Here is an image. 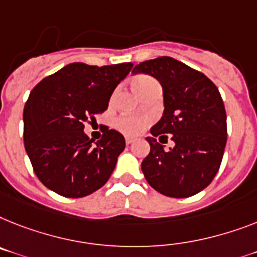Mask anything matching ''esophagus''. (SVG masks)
<instances>
[{
    "label": "esophagus",
    "instance_id": "1",
    "mask_svg": "<svg viewBox=\"0 0 257 257\" xmlns=\"http://www.w3.org/2000/svg\"><path fill=\"white\" fill-rule=\"evenodd\" d=\"M134 142H135V139H134V138L126 137V144H127V146H128V144H133Z\"/></svg>",
    "mask_w": 257,
    "mask_h": 257
}]
</instances>
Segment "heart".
I'll list each match as a JSON object with an SVG mask.
<instances>
[{
	"label": "heart",
	"mask_w": 257,
	"mask_h": 257,
	"mask_svg": "<svg viewBox=\"0 0 257 257\" xmlns=\"http://www.w3.org/2000/svg\"><path fill=\"white\" fill-rule=\"evenodd\" d=\"M150 81H152V78L148 77V76H138V77L134 78V89L138 90L141 86ZM148 122H150V119L146 116H123V118L118 119L116 124L119 127V130H122L127 135H137L147 126Z\"/></svg>",
	"instance_id": "1"
}]
</instances>
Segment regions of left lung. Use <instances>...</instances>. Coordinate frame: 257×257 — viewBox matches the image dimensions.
<instances>
[{"mask_svg":"<svg viewBox=\"0 0 257 257\" xmlns=\"http://www.w3.org/2000/svg\"><path fill=\"white\" fill-rule=\"evenodd\" d=\"M134 75L155 77L163 88L164 113L146 138L151 151L142 162L147 182L164 196L186 198L205 189L217 175L227 142L226 110L218 88L201 72L173 57L135 65ZM169 133L175 147L154 139ZM160 140V138H159Z\"/></svg>","mask_w":257,"mask_h":257,"instance_id":"1","label":"left lung"}]
</instances>
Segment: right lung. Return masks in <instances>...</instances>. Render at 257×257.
I'll list each match as a JSON object with an SVG mask.
<instances>
[{"mask_svg": "<svg viewBox=\"0 0 257 257\" xmlns=\"http://www.w3.org/2000/svg\"><path fill=\"white\" fill-rule=\"evenodd\" d=\"M131 68L133 63H72L34 86L23 109V141L35 175L48 189L80 198L107 182L126 146L123 135L106 127L94 143L84 127L107 109Z\"/></svg>", "mask_w": 257, "mask_h": 257, "instance_id": "right-lung-1", "label": "right lung"}]
</instances>
